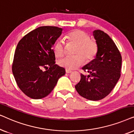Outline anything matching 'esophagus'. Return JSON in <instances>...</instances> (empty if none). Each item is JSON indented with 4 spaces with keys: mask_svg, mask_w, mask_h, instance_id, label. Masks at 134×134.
Returning <instances> with one entry per match:
<instances>
[{
    "mask_svg": "<svg viewBox=\"0 0 134 134\" xmlns=\"http://www.w3.org/2000/svg\"><path fill=\"white\" fill-rule=\"evenodd\" d=\"M65 72L67 73V74H70V73H72V71L69 70V69H65Z\"/></svg>",
    "mask_w": 134,
    "mask_h": 134,
    "instance_id": "1",
    "label": "esophagus"
}]
</instances>
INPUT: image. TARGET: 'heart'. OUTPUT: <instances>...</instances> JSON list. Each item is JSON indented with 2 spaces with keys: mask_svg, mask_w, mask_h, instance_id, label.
<instances>
[{
  "mask_svg": "<svg viewBox=\"0 0 134 134\" xmlns=\"http://www.w3.org/2000/svg\"><path fill=\"white\" fill-rule=\"evenodd\" d=\"M69 43L77 45L75 49V56H66L60 59L58 64L60 67L74 70L83 64L84 59L88 62L96 56L97 52V45L94 41L91 40L88 34L81 30H75L67 35ZM54 54L58 57H62L65 54V43L61 38H59L54 43L53 47Z\"/></svg>",
  "mask_w": 134,
  "mask_h": 134,
  "instance_id": "b5f03b06",
  "label": "heart"
}]
</instances>
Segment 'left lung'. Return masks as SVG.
Instances as JSON below:
<instances>
[{
	"label": "left lung",
	"mask_w": 134,
	"mask_h": 134,
	"mask_svg": "<svg viewBox=\"0 0 134 134\" xmlns=\"http://www.w3.org/2000/svg\"><path fill=\"white\" fill-rule=\"evenodd\" d=\"M97 45L95 59L82 67L88 76L81 74L76 91L90 100H99L110 93L121 76V58L117 46L108 35L100 30L93 31Z\"/></svg>",
	"instance_id": "left-lung-1"
}]
</instances>
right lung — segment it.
<instances>
[{"mask_svg": "<svg viewBox=\"0 0 134 134\" xmlns=\"http://www.w3.org/2000/svg\"><path fill=\"white\" fill-rule=\"evenodd\" d=\"M62 32V29L58 27H39L17 44L12 72L19 88L31 99L47 96L65 74L64 68L55 64L53 49ZM43 68L47 70L43 71Z\"/></svg>", "mask_w": 134, "mask_h": 134, "instance_id": "right-lung-1", "label": "right lung"}]
</instances>
